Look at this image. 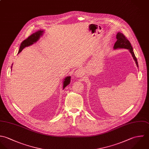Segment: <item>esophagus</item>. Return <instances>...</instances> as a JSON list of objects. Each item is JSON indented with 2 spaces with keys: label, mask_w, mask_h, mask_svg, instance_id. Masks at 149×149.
Segmentation results:
<instances>
[{
  "label": "esophagus",
  "mask_w": 149,
  "mask_h": 149,
  "mask_svg": "<svg viewBox=\"0 0 149 149\" xmlns=\"http://www.w3.org/2000/svg\"><path fill=\"white\" fill-rule=\"evenodd\" d=\"M75 75H76L77 77H82V74H83V71H82V70L79 69V70H77V71H75Z\"/></svg>",
  "instance_id": "esophagus-1"
}]
</instances>
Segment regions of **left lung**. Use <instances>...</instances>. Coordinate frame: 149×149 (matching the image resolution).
Instances as JSON below:
<instances>
[{
  "mask_svg": "<svg viewBox=\"0 0 149 149\" xmlns=\"http://www.w3.org/2000/svg\"><path fill=\"white\" fill-rule=\"evenodd\" d=\"M116 39L117 41L115 42L114 45V49H117V48H125L129 49L130 52L132 54V56L134 58V60L136 62V65L138 67V64L137 61V59L135 57V55L134 54V52L133 51V48L131 46V44L130 42V41L127 39V38L121 33L119 32L117 35H116Z\"/></svg>",
  "mask_w": 149,
  "mask_h": 149,
  "instance_id": "1",
  "label": "left lung"
}]
</instances>
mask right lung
Listing matches in <instances>:
<instances>
[{
	"mask_svg": "<svg viewBox=\"0 0 149 149\" xmlns=\"http://www.w3.org/2000/svg\"><path fill=\"white\" fill-rule=\"evenodd\" d=\"M42 32H43V31H42V30H39L38 31H36V33H34L32 34H31L30 36H29L26 39L24 40L20 45V48H19L18 53L21 52L22 51V50L26 47H28L30 45L33 44V43L36 42L38 40L40 36L42 34ZM70 79H71L70 77H68L65 78L64 81L63 82V89H64L65 88V86H67L68 85L70 84Z\"/></svg>",
	"mask_w": 149,
	"mask_h": 149,
	"instance_id": "right-lung-1",
	"label": "right lung"
}]
</instances>
